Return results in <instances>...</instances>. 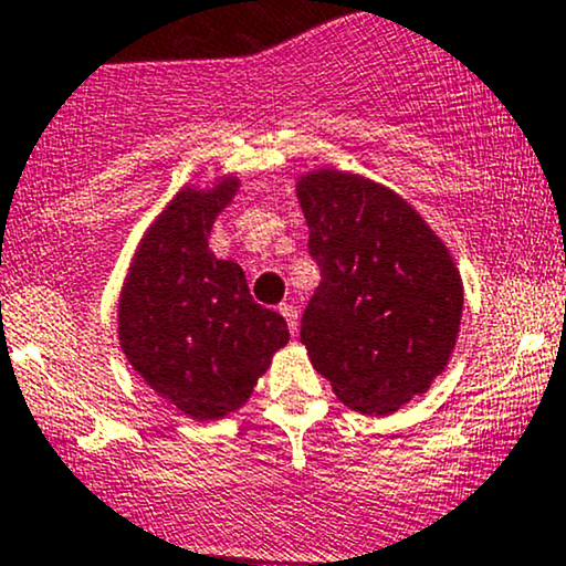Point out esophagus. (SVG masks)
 Returning <instances> with one entry per match:
<instances>
[{
  "mask_svg": "<svg viewBox=\"0 0 566 566\" xmlns=\"http://www.w3.org/2000/svg\"><path fill=\"white\" fill-rule=\"evenodd\" d=\"M281 315L285 317V323H289L291 334H296V328H300V310H296L294 304H281Z\"/></svg>",
  "mask_w": 566,
  "mask_h": 566,
  "instance_id": "34e87169",
  "label": "esophagus"
}]
</instances>
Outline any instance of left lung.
Returning a JSON list of instances; mask_svg holds the SVG:
<instances>
[{"label": "left lung", "instance_id": "1", "mask_svg": "<svg viewBox=\"0 0 566 566\" xmlns=\"http://www.w3.org/2000/svg\"><path fill=\"white\" fill-rule=\"evenodd\" d=\"M296 192L321 270L302 345L342 403L392 415L428 390L454 350L460 275L420 213L390 189L315 170Z\"/></svg>", "mask_w": 566, "mask_h": 566}]
</instances>
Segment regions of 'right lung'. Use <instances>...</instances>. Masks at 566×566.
I'll list each match as a JSON object with an SVG mask.
<instances>
[{"instance_id":"1","label":"right lung","mask_w":566,"mask_h":566,"mask_svg":"<svg viewBox=\"0 0 566 566\" xmlns=\"http://www.w3.org/2000/svg\"><path fill=\"white\" fill-rule=\"evenodd\" d=\"M238 181L184 189L146 232L119 300V342L144 382L184 415L211 422L249 401L283 315L253 302L240 264L208 249L213 219Z\"/></svg>"}]
</instances>
